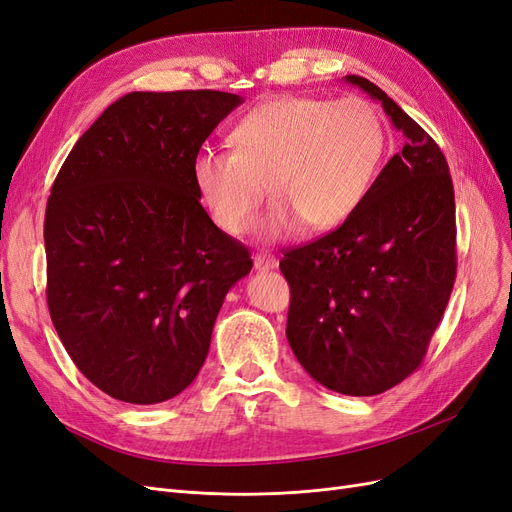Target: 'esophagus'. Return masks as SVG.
<instances>
[{
  "instance_id": "esophagus-1",
  "label": "esophagus",
  "mask_w": 512,
  "mask_h": 512,
  "mask_svg": "<svg viewBox=\"0 0 512 512\" xmlns=\"http://www.w3.org/2000/svg\"><path fill=\"white\" fill-rule=\"evenodd\" d=\"M275 267H277V260L271 254H258L254 258V269L256 271H269V269H275Z\"/></svg>"
}]
</instances>
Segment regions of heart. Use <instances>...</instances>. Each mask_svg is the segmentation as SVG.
<instances>
[{
  "mask_svg": "<svg viewBox=\"0 0 512 512\" xmlns=\"http://www.w3.org/2000/svg\"><path fill=\"white\" fill-rule=\"evenodd\" d=\"M232 151L203 149L194 188L226 235L256 224L269 185L275 205L260 226L265 241L301 230L329 232L359 211L380 170L386 128L363 98L282 96L254 106L230 132Z\"/></svg>",
  "mask_w": 512,
  "mask_h": 512,
  "instance_id": "obj_1",
  "label": "heart"
}]
</instances>
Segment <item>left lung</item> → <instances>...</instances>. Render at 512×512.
I'll return each mask as SVG.
<instances>
[{
  "mask_svg": "<svg viewBox=\"0 0 512 512\" xmlns=\"http://www.w3.org/2000/svg\"><path fill=\"white\" fill-rule=\"evenodd\" d=\"M404 134L348 222L284 252L288 344L322 386L352 397L389 391L421 365L457 273L455 192L440 147L363 76H346Z\"/></svg>",
  "mask_w": 512,
  "mask_h": 512,
  "instance_id": "left-lung-1",
  "label": "left lung"
}]
</instances>
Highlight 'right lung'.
<instances>
[{
  "mask_svg": "<svg viewBox=\"0 0 512 512\" xmlns=\"http://www.w3.org/2000/svg\"><path fill=\"white\" fill-rule=\"evenodd\" d=\"M243 102L226 91H132L61 166L44 215L46 303L61 344L100 391L173 399L203 367L250 250L200 205L192 162Z\"/></svg>",
  "mask_w": 512,
  "mask_h": 512,
  "instance_id": "add662e5",
  "label": "right lung"
}]
</instances>
